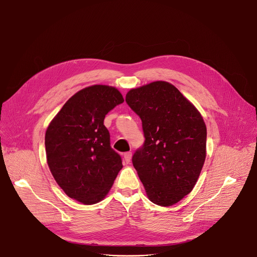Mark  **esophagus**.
Segmentation results:
<instances>
[{"instance_id":"esophagus-1","label":"esophagus","mask_w":257,"mask_h":257,"mask_svg":"<svg viewBox=\"0 0 257 257\" xmlns=\"http://www.w3.org/2000/svg\"><path fill=\"white\" fill-rule=\"evenodd\" d=\"M131 158H132V153H131V152H128V153H125V154H124V161H125L126 164L130 163Z\"/></svg>"}]
</instances>
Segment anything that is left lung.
Here are the masks:
<instances>
[{
  "mask_svg": "<svg viewBox=\"0 0 257 257\" xmlns=\"http://www.w3.org/2000/svg\"><path fill=\"white\" fill-rule=\"evenodd\" d=\"M142 122L144 142L132 163L151 201L171 206L191 192L205 161L206 127L172 84L156 81L126 94Z\"/></svg>",
  "mask_w": 257,
  "mask_h": 257,
  "instance_id": "1",
  "label": "left lung"
}]
</instances>
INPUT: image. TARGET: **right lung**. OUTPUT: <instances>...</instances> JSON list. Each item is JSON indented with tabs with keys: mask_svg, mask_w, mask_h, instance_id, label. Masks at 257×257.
Listing matches in <instances>:
<instances>
[{
	"mask_svg": "<svg viewBox=\"0 0 257 257\" xmlns=\"http://www.w3.org/2000/svg\"><path fill=\"white\" fill-rule=\"evenodd\" d=\"M124 98L115 87H86L63 105L46 132L49 168L58 185L84 204L100 201L122 169L111 146L105 115Z\"/></svg>",
	"mask_w": 257,
	"mask_h": 257,
	"instance_id": "obj_1",
	"label": "right lung"
}]
</instances>
